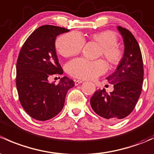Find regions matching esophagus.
Instances as JSON below:
<instances>
[{
  "label": "esophagus",
  "instance_id": "1",
  "mask_svg": "<svg viewBox=\"0 0 154 154\" xmlns=\"http://www.w3.org/2000/svg\"><path fill=\"white\" fill-rule=\"evenodd\" d=\"M82 82H83V81H82V80H74V84H75L76 85H79V84L82 83Z\"/></svg>",
  "mask_w": 154,
  "mask_h": 154
}]
</instances>
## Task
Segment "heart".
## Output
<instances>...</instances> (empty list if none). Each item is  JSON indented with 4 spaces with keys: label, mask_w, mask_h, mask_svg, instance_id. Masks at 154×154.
<instances>
[{
    "label": "heart",
    "mask_w": 154,
    "mask_h": 154,
    "mask_svg": "<svg viewBox=\"0 0 154 154\" xmlns=\"http://www.w3.org/2000/svg\"><path fill=\"white\" fill-rule=\"evenodd\" d=\"M90 39L101 46L100 55L108 63L116 66L122 59V51L117 44V36L114 32L103 31L90 35ZM85 44V40L80 33L76 32L64 34L56 40V48L64 57L78 54ZM107 66L103 60H89L85 58H77L70 61L66 66L67 72L72 77L80 79H93L106 72Z\"/></svg>",
    "instance_id": "obj_1"
}]
</instances>
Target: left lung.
Instances as JSON below:
<instances>
[{
    "instance_id": "left-lung-1",
    "label": "left lung",
    "mask_w": 154,
    "mask_h": 154,
    "mask_svg": "<svg viewBox=\"0 0 154 154\" xmlns=\"http://www.w3.org/2000/svg\"><path fill=\"white\" fill-rule=\"evenodd\" d=\"M117 29L124 42V54L116 71L107 77L114 91L108 94L99 89L90 100L97 114L111 122H116L132 112L142 92L143 62L141 50L131 32L121 26Z\"/></svg>"
}]
</instances>
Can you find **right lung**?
I'll return each instance as SVG.
<instances>
[{"mask_svg":"<svg viewBox=\"0 0 154 154\" xmlns=\"http://www.w3.org/2000/svg\"><path fill=\"white\" fill-rule=\"evenodd\" d=\"M69 29L45 25L34 31L23 45L17 61L16 86L19 100L31 117L45 121L57 115L64 106L68 91L74 86L69 77L58 84L48 79L63 73L55 49L56 38Z\"/></svg>","mask_w":154,"mask_h":154,"instance_id":"right-lung-1","label":"right lung"}]
</instances>
